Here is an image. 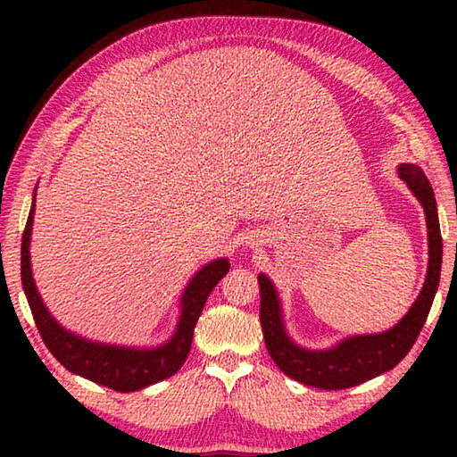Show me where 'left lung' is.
Listing matches in <instances>:
<instances>
[{"label": "left lung", "instance_id": "1", "mask_svg": "<svg viewBox=\"0 0 457 457\" xmlns=\"http://www.w3.org/2000/svg\"><path fill=\"white\" fill-rule=\"evenodd\" d=\"M397 171L401 181H405L425 212L429 262L420 296L395 327L375 335L346 337L328 349H306L294 343L286 330L282 300L278 296L274 282L264 272L258 276L262 296L260 322L266 349L282 373L294 381L328 391L349 389L397 367L420 337L442 274V231H439L436 195L421 167L401 163Z\"/></svg>", "mask_w": 457, "mask_h": 457}]
</instances>
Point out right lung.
<instances>
[{
	"label": "right lung",
	"mask_w": 457,
	"mask_h": 457,
	"mask_svg": "<svg viewBox=\"0 0 457 457\" xmlns=\"http://www.w3.org/2000/svg\"><path fill=\"white\" fill-rule=\"evenodd\" d=\"M36 189L24 236H21V286H24L29 311H32L36 327L40 330L48 351L71 373L120 393L141 391L145 386L175 375L187 359L193 330H195L207 296L215 288V284L229 272L228 258L212 260L210 264L199 268L191 276L179 300V320H177L173 335L167 343L159 346H125L90 340L62 327L46 308L40 292L36 288L32 260H29V242H32L36 213Z\"/></svg>",
	"instance_id": "add662e5"
}]
</instances>
